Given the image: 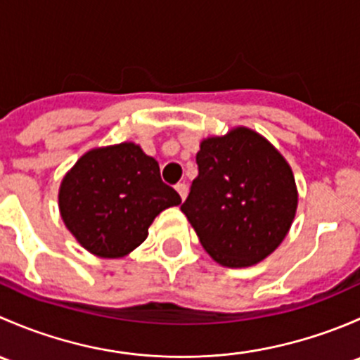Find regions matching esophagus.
<instances>
[{
  "mask_svg": "<svg viewBox=\"0 0 360 360\" xmlns=\"http://www.w3.org/2000/svg\"><path fill=\"white\" fill-rule=\"evenodd\" d=\"M176 191H177V193H179L181 200H184V198H186V195H188V186L184 183L176 184Z\"/></svg>",
  "mask_w": 360,
  "mask_h": 360,
  "instance_id": "1",
  "label": "esophagus"
}]
</instances>
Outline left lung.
Returning a JSON list of instances; mask_svg holds the SVG:
<instances>
[{"mask_svg":"<svg viewBox=\"0 0 360 360\" xmlns=\"http://www.w3.org/2000/svg\"><path fill=\"white\" fill-rule=\"evenodd\" d=\"M198 176L181 210L224 266H250L284 240L296 214L292 170L266 139L235 129L197 153Z\"/></svg>","mask_w":360,"mask_h":360,"instance_id":"obj_1","label":"left lung"}]
</instances>
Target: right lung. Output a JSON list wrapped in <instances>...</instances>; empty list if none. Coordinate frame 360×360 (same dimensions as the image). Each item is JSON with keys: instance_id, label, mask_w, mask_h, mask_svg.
Masks as SVG:
<instances>
[{"instance_id": "obj_1", "label": "right lung", "mask_w": 360, "mask_h": 360, "mask_svg": "<svg viewBox=\"0 0 360 360\" xmlns=\"http://www.w3.org/2000/svg\"><path fill=\"white\" fill-rule=\"evenodd\" d=\"M179 203L177 191L160 177L157 160L132 143L83 155L59 191L68 230L103 257L125 256L143 244L155 217Z\"/></svg>"}]
</instances>
